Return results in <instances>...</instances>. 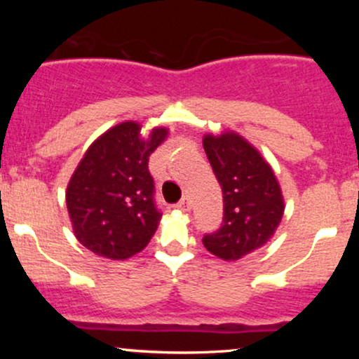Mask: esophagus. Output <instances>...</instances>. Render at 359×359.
I'll list each match as a JSON object with an SVG mask.
<instances>
[{
    "mask_svg": "<svg viewBox=\"0 0 359 359\" xmlns=\"http://www.w3.org/2000/svg\"><path fill=\"white\" fill-rule=\"evenodd\" d=\"M177 209H180V211L184 212L191 211V201H189V197H182V199L177 203Z\"/></svg>",
    "mask_w": 359,
    "mask_h": 359,
    "instance_id": "obj_1",
    "label": "esophagus"
}]
</instances>
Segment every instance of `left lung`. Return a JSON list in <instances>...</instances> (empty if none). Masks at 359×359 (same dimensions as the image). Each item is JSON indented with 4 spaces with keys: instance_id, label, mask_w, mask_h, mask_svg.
<instances>
[{
    "instance_id": "obj_1",
    "label": "left lung",
    "mask_w": 359,
    "mask_h": 359,
    "mask_svg": "<svg viewBox=\"0 0 359 359\" xmlns=\"http://www.w3.org/2000/svg\"><path fill=\"white\" fill-rule=\"evenodd\" d=\"M203 145L224 203L219 229L204 234L203 243L216 257L236 262L273 236L285 208L282 191L271 167L240 135H205Z\"/></svg>"
}]
</instances>
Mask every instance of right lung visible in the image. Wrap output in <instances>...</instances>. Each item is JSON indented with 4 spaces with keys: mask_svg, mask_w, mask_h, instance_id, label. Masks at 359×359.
Segmentation results:
<instances>
[{
    "mask_svg": "<svg viewBox=\"0 0 359 359\" xmlns=\"http://www.w3.org/2000/svg\"><path fill=\"white\" fill-rule=\"evenodd\" d=\"M138 123L126 121L100 137L67 185V209L82 246L109 259H126L150 243L162 212L148 160L168 131L155 128L140 138Z\"/></svg>",
    "mask_w": 359,
    "mask_h": 359,
    "instance_id": "1",
    "label": "right lung"
}]
</instances>
